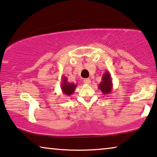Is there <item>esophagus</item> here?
Instances as JSON below:
<instances>
[{
    "instance_id": "34e87169",
    "label": "esophagus",
    "mask_w": 157,
    "mask_h": 157,
    "mask_svg": "<svg viewBox=\"0 0 157 157\" xmlns=\"http://www.w3.org/2000/svg\"><path fill=\"white\" fill-rule=\"evenodd\" d=\"M84 82L86 84H89L91 83V79L89 78H86L84 79Z\"/></svg>"
}]
</instances>
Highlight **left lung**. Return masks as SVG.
Wrapping results in <instances>:
<instances>
[{
  "label": "left lung",
  "mask_w": 157,
  "mask_h": 157,
  "mask_svg": "<svg viewBox=\"0 0 157 157\" xmlns=\"http://www.w3.org/2000/svg\"><path fill=\"white\" fill-rule=\"evenodd\" d=\"M98 88L101 89L103 95H108L113 91V81L110 73L108 71L103 74L102 81L98 84Z\"/></svg>",
  "instance_id": "1"
}]
</instances>
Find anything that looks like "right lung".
<instances>
[{"label": "right lung", "instance_id": "add662e5", "mask_svg": "<svg viewBox=\"0 0 157 157\" xmlns=\"http://www.w3.org/2000/svg\"><path fill=\"white\" fill-rule=\"evenodd\" d=\"M77 87V84L71 83L68 82V79L66 77H63L61 80V89L64 95L66 96H71L73 94L75 90Z\"/></svg>", "mask_w": 157, "mask_h": 157}]
</instances>
